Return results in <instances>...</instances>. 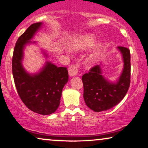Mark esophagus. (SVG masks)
<instances>
[{"mask_svg":"<svg viewBox=\"0 0 148 148\" xmlns=\"http://www.w3.org/2000/svg\"><path fill=\"white\" fill-rule=\"evenodd\" d=\"M80 64H72V65L70 66L68 68V74H69L70 76H76L78 73V70L80 68Z\"/></svg>","mask_w":148,"mask_h":148,"instance_id":"obj_1","label":"esophagus"}]
</instances>
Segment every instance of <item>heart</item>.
Here are the masks:
<instances>
[{"label":"heart","mask_w":148,"mask_h":148,"mask_svg":"<svg viewBox=\"0 0 148 148\" xmlns=\"http://www.w3.org/2000/svg\"><path fill=\"white\" fill-rule=\"evenodd\" d=\"M96 43V37L92 34H87L82 36L74 45V48L77 50H85L92 47ZM101 50V45H98L92 51L88 57L90 62H95L97 59Z\"/></svg>","instance_id":"obj_1"}]
</instances>
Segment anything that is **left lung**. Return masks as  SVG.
I'll return each mask as SVG.
<instances>
[{"mask_svg":"<svg viewBox=\"0 0 148 148\" xmlns=\"http://www.w3.org/2000/svg\"><path fill=\"white\" fill-rule=\"evenodd\" d=\"M123 55L124 68L118 82L113 84L101 75L100 66L96 65L83 75L84 99L86 105L95 112L107 111L117 105L123 99L130 86V51L127 47L119 46Z\"/></svg>","mask_w":148,"mask_h":148,"instance_id":"8db88e82","label":"left lung"}]
</instances>
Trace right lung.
I'll return each instance as SVG.
<instances>
[{
  "label": "right lung",
  "mask_w": 148,
  "mask_h": 148,
  "mask_svg": "<svg viewBox=\"0 0 148 148\" xmlns=\"http://www.w3.org/2000/svg\"><path fill=\"white\" fill-rule=\"evenodd\" d=\"M41 23H33L16 41L12 60L14 82L20 99L26 107L41 115H50L59 107L62 89L68 80L67 68L47 62L40 73L31 75L23 68V49L30 42Z\"/></svg>",
  "instance_id": "right-lung-1"
}]
</instances>
